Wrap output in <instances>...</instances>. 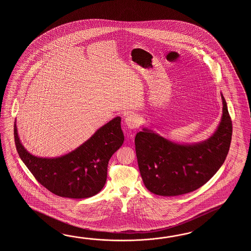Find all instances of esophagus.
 <instances>
[{
	"label": "esophagus",
	"instance_id": "1",
	"mask_svg": "<svg viewBox=\"0 0 251 251\" xmlns=\"http://www.w3.org/2000/svg\"><path fill=\"white\" fill-rule=\"evenodd\" d=\"M125 123L129 129H135L138 127V118L134 115H128L126 118Z\"/></svg>",
	"mask_w": 251,
	"mask_h": 251
}]
</instances>
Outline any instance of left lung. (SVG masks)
Segmentation results:
<instances>
[{"label": "left lung", "instance_id": "obj_1", "mask_svg": "<svg viewBox=\"0 0 251 251\" xmlns=\"http://www.w3.org/2000/svg\"><path fill=\"white\" fill-rule=\"evenodd\" d=\"M222 95L223 116L217 129L201 143L176 144L148 128L134 139L139 170L150 192L175 197L202 187L224 164L229 151L232 124Z\"/></svg>", "mask_w": 251, "mask_h": 251}]
</instances>
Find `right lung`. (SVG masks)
Segmentation results:
<instances>
[{
	"label": "right lung",
	"mask_w": 251,
	"mask_h": 251,
	"mask_svg": "<svg viewBox=\"0 0 251 251\" xmlns=\"http://www.w3.org/2000/svg\"><path fill=\"white\" fill-rule=\"evenodd\" d=\"M18 153L42 186L62 198H88L97 195L107 180V164L124 143L121 118L98 129L86 142L67 154L55 158L32 155L22 145L14 124Z\"/></svg>",
	"instance_id": "right-lung-1"
}]
</instances>
